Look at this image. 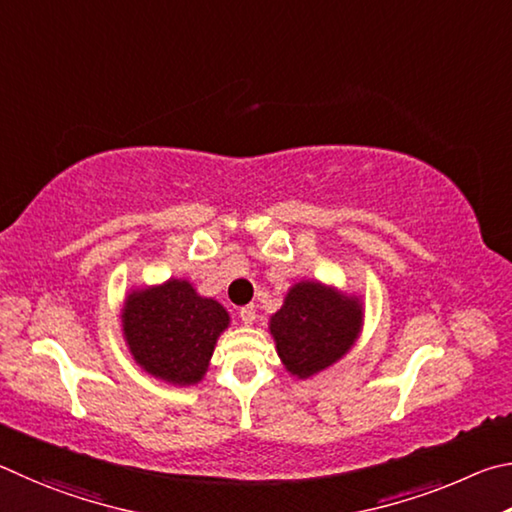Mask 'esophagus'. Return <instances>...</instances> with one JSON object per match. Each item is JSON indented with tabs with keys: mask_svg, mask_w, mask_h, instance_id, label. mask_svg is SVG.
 I'll return each mask as SVG.
<instances>
[{
	"mask_svg": "<svg viewBox=\"0 0 512 512\" xmlns=\"http://www.w3.org/2000/svg\"><path fill=\"white\" fill-rule=\"evenodd\" d=\"M238 317L242 319V324H254L256 321V308L254 306H245V308H240V312H238Z\"/></svg>",
	"mask_w": 512,
	"mask_h": 512,
	"instance_id": "1",
	"label": "esophagus"
}]
</instances>
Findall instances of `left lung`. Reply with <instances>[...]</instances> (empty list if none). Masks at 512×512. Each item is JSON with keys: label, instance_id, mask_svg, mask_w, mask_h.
Returning a JSON list of instances; mask_svg holds the SVG:
<instances>
[{"label": "left lung", "instance_id": "8db88e82", "mask_svg": "<svg viewBox=\"0 0 512 512\" xmlns=\"http://www.w3.org/2000/svg\"><path fill=\"white\" fill-rule=\"evenodd\" d=\"M362 328V303L317 281H301L272 315L276 351L292 375L310 378L348 353Z\"/></svg>", "mask_w": 512, "mask_h": 512}]
</instances>
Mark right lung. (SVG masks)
Here are the masks:
<instances>
[{"instance_id": "right-lung-1", "label": "right lung", "mask_w": 512, "mask_h": 512, "mask_svg": "<svg viewBox=\"0 0 512 512\" xmlns=\"http://www.w3.org/2000/svg\"><path fill=\"white\" fill-rule=\"evenodd\" d=\"M121 319L125 342L141 369L179 387L202 380L215 342L229 326L218 301L200 297L191 283L179 279L132 292Z\"/></svg>"}]
</instances>
